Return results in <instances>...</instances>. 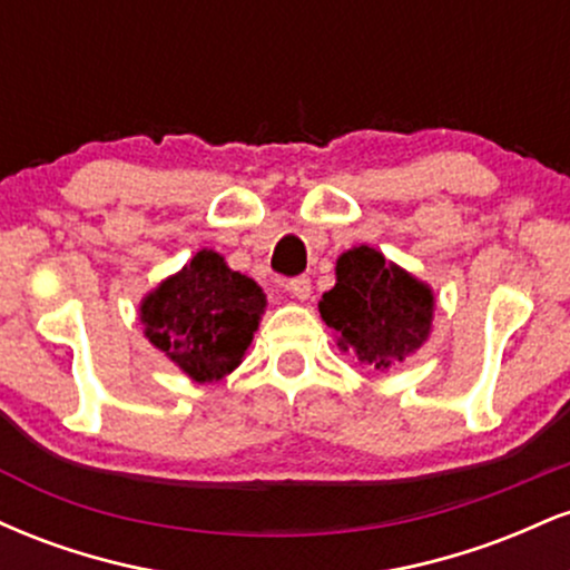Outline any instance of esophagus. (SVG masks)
<instances>
[{"label":"esophagus","mask_w":570,"mask_h":570,"mask_svg":"<svg viewBox=\"0 0 570 570\" xmlns=\"http://www.w3.org/2000/svg\"><path fill=\"white\" fill-rule=\"evenodd\" d=\"M281 289H286L292 294V297H297V299H307V297H311V278L297 276L292 281H284V284H281Z\"/></svg>","instance_id":"obj_1"}]
</instances>
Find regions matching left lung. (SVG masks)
<instances>
[{
	"label": "left lung",
	"mask_w": 570,
	"mask_h": 570,
	"mask_svg": "<svg viewBox=\"0 0 570 570\" xmlns=\"http://www.w3.org/2000/svg\"><path fill=\"white\" fill-rule=\"evenodd\" d=\"M318 311L340 335V348L372 370H389L429 337L434 297L381 252L356 246L337 259V284L324 292Z\"/></svg>",
	"instance_id": "1"
}]
</instances>
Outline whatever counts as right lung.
<instances>
[{"mask_svg":"<svg viewBox=\"0 0 570 570\" xmlns=\"http://www.w3.org/2000/svg\"><path fill=\"white\" fill-rule=\"evenodd\" d=\"M263 311V289L203 248L144 299L141 322L155 348L193 381L212 383L238 367Z\"/></svg>","mask_w":570,"mask_h":570,"instance_id":"1","label":"right lung"}]
</instances>
